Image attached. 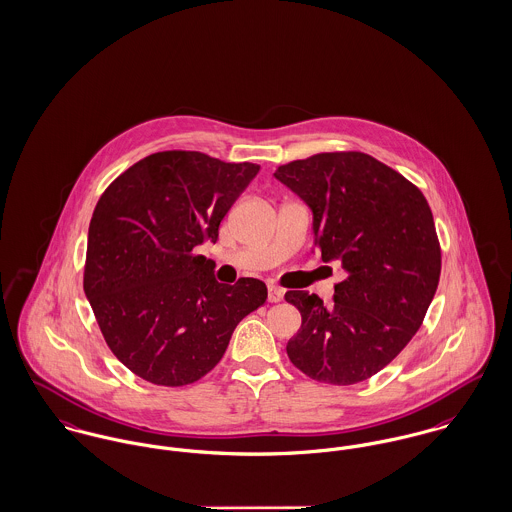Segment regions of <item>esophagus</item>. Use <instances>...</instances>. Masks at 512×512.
I'll use <instances>...</instances> for the list:
<instances>
[{
	"label": "esophagus",
	"mask_w": 512,
	"mask_h": 512,
	"mask_svg": "<svg viewBox=\"0 0 512 512\" xmlns=\"http://www.w3.org/2000/svg\"><path fill=\"white\" fill-rule=\"evenodd\" d=\"M284 298V290L276 284H269V302H280Z\"/></svg>",
	"instance_id": "obj_1"
}]
</instances>
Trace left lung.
Masks as SVG:
<instances>
[{
	"mask_svg": "<svg viewBox=\"0 0 512 512\" xmlns=\"http://www.w3.org/2000/svg\"><path fill=\"white\" fill-rule=\"evenodd\" d=\"M275 177L312 208L321 259L347 273L331 308L304 290L284 294L302 314L288 358L323 384L368 380L405 349L433 302L440 243L431 206L401 173L362 152L296 159Z\"/></svg>",
	"mask_w": 512,
	"mask_h": 512,
	"instance_id": "obj_1",
	"label": "left lung"
}]
</instances>
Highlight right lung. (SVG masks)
<instances>
[{"mask_svg": "<svg viewBox=\"0 0 512 512\" xmlns=\"http://www.w3.org/2000/svg\"><path fill=\"white\" fill-rule=\"evenodd\" d=\"M257 163L169 150L140 159L105 189L87 234L83 290L118 360L156 386L206 376L237 323L267 300L257 278H214L195 253L216 243Z\"/></svg>", "mask_w": 512, "mask_h": 512, "instance_id": "right-lung-1", "label": "right lung"}]
</instances>
